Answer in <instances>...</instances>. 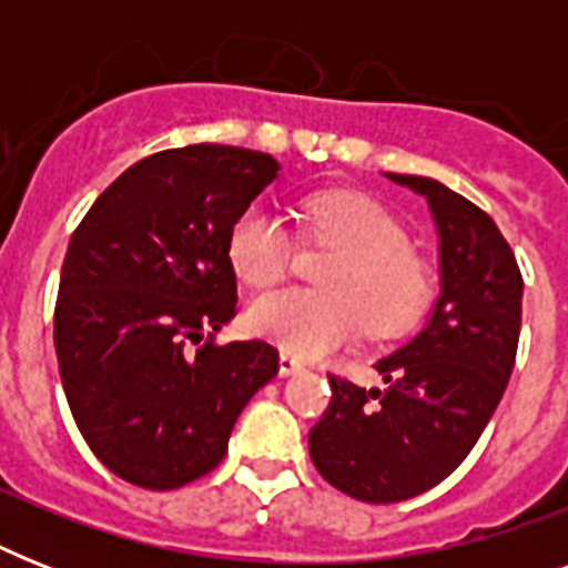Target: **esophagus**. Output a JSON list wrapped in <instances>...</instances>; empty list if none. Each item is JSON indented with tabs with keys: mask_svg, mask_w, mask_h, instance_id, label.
<instances>
[{
	"mask_svg": "<svg viewBox=\"0 0 568 568\" xmlns=\"http://www.w3.org/2000/svg\"><path fill=\"white\" fill-rule=\"evenodd\" d=\"M303 368H306V365L301 363V359H297V356L294 354H280V374H283V377H292V374H301Z\"/></svg>",
	"mask_w": 568,
	"mask_h": 568,
	"instance_id": "esophagus-1",
	"label": "esophagus"
}]
</instances>
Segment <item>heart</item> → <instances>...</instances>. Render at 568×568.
Masks as SVG:
<instances>
[{
  "mask_svg": "<svg viewBox=\"0 0 568 568\" xmlns=\"http://www.w3.org/2000/svg\"><path fill=\"white\" fill-rule=\"evenodd\" d=\"M301 230L336 247L321 271L324 288H274L250 303L253 333L294 356H321L365 329L395 336L413 327L430 301V267L386 205L363 194H321L303 205ZM232 271L250 285H271L292 267L294 239L283 214L250 205L226 239Z\"/></svg>",
  "mask_w": 568,
  "mask_h": 568,
  "instance_id": "heart-1",
  "label": "heart"
}]
</instances>
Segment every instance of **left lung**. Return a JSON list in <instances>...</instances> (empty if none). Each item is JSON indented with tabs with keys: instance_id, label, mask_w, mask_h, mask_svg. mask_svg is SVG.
Listing matches in <instances>:
<instances>
[{
	"instance_id": "8db88e82",
	"label": "left lung",
	"mask_w": 568,
	"mask_h": 568,
	"mask_svg": "<svg viewBox=\"0 0 568 568\" xmlns=\"http://www.w3.org/2000/svg\"><path fill=\"white\" fill-rule=\"evenodd\" d=\"M422 194L439 232V297L413 338L383 356V388L329 374L310 430L321 477L356 501L395 504L442 484L501 400L521 329V271L484 209L427 176L386 173Z\"/></svg>"
}]
</instances>
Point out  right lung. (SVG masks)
Returning a JSON list of instances; mask_svg holds the SVG:
<instances>
[{
    "label": "right lung",
    "mask_w": 568,
    "mask_h": 568,
    "mask_svg": "<svg viewBox=\"0 0 568 568\" xmlns=\"http://www.w3.org/2000/svg\"><path fill=\"white\" fill-rule=\"evenodd\" d=\"M276 173L274 155L241 146L164 150L120 173L75 226L55 303L58 372L84 442L129 484L164 493L209 475L241 409L280 372L267 342L214 345L239 301L232 223Z\"/></svg>",
    "instance_id": "right-lung-1"
}]
</instances>
